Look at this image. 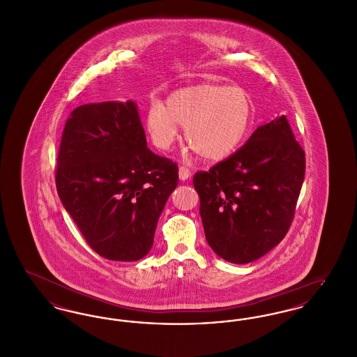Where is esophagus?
Segmentation results:
<instances>
[{
    "label": "esophagus",
    "instance_id": "1",
    "mask_svg": "<svg viewBox=\"0 0 357 357\" xmlns=\"http://www.w3.org/2000/svg\"><path fill=\"white\" fill-rule=\"evenodd\" d=\"M190 175H191V172L187 169L186 166L179 167V179L181 181H187L190 178Z\"/></svg>",
    "mask_w": 357,
    "mask_h": 357
}]
</instances>
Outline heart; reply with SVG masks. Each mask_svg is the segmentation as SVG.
<instances>
[{"mask_svg":"<svg viewBox=\"0 0 357 357\" xmlns=\"http://www.w3.org/2000/svg\"><path fill=\"white\" fill-rule=\"evenodd\" d=\"M253 119V104L242 88L198 84L174 91L166 104L153 102L144 127L153 144L169 150L185 127L188 146L206 162L227 159L242 146Z\"/></svg>","mask_w":357,"mask_h":357,"instance_id":"1","label":"heart"}]
</instances>
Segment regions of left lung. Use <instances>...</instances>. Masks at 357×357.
Here are the masks:
<instances>
[{"label":"left lung","instance_id":"obj_1","mask_svg":"<svg viewBox=\"0 0 357 357\" xmlns=\"http://www.w3.org/2000/svg\"><path fill=\"white\" fill-rule=\"evenodd\" d=\"M305 175V153L282 115L258 127L237 153L194 175L204 236L214 253L249 264L288 233Z\"/></svg>","mask_w":357,"mask_h":357}]
</instances>
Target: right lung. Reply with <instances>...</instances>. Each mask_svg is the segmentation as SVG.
Here are the masks:
<instances>
[{"label":"right lung","instance_id":"1","mask_svg":"<svg viewBox=\"0 0 357 357\" xmlns=\"http://www.w3.org/2000/svg\"><path fill=\"white\" fill-rule=\"evenodd\" d=\"M178 167L147 149L134 100L89 102L67 120L57 156L60 201L88 245L107 259L149 255Z\"/></svg>","mask_w":357,"mask_h":357}]
</instances>
